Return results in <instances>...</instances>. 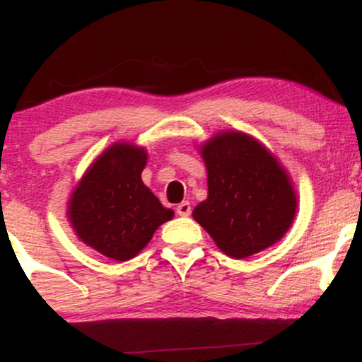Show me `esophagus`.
Segmentation results:
<instances>
[{
  "label": "esophagus",
  "mask_w": 362,
  "mask_h": 362,
  "mask_svg": "<svg viewBox=\"0 0 362 362\" xmlns=\"http://www.w3.org/2000/svg\"><path fill=\"white\" fill-rule=\"evenodd\" d=\"M190 204L187 201H184V202H180V204L177 206V214L178 216H184V218H187V216H190Z\"/></svg>",
  "instance_id": "esophagus-1"
}]
</instances>
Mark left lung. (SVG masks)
<instances>
[{"instance_id":"obj_1","label":"left lung","mask_w":362,"mask_h":362,"mask_svg":"<svg viewBox=\"0 0 362 362\" xmlns=\"http://www.w3.org/2000/svg\"><path fill=\"white\" fill-rule=\"evenodd\" d=\"M207 168V199L194 219L218 248L245 259L279 242L296 214L288 173L267 148L245 132L226 131L201 146Z\"/></svg>"}]
</instances>
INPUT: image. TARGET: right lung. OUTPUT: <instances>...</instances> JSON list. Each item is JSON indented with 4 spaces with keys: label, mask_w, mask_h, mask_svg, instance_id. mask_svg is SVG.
<instances>
[{
    "label": "right lung",
    "mask_w": 362,
    "mask_h": 362,
    "mask_svg": "<svg viewBox=\"0 0 362 362\" xmlns=\"http://www.w3.org/2000/svg\"><path fill=\"white\" fill-rule=\"evenodd\" d=\"M148 153L115 143L91 163L73 190L68 218L78 238L102 255L129 260L146 247L153 233L173 218L141 180Z\"/></svg>",
    "instance_id": "1"
}]
</instances>
